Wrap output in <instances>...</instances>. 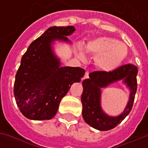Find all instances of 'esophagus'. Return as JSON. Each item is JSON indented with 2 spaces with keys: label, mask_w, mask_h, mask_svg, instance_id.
Masks as SVG:
<instances>
[{
  "label": "esophagus",
  "mask_w": 148,
  "mask_h": 148,
  "mask_svg": "<svg viewBox=\"0 0 148 148\" xmlns=\"http://www.w3.org/2000/svg\"><path fill=\"white\" fill-rule=\"evenodd\" d=\"M88 77H89V71H86V74H85V75H84L82 80H84V79H86V78H88Z\"/></svg>",
  "instance_id": "esophagus-1"
}]
</instances>
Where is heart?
I'll use <instances>...</instances> for the list:
<instances>
[{
    "instance_id": "heart-1",
    "label": "heart",
    "mask_w": 148,
    "mask_h": 148,
    "mask_svg": "<svg viewBox=\"0 0 148 148\" xmlns=\"http://www.w3.org/2000/svg\"><path fill=\"white\" fill-rule=\"evenodd\" d=\"M86 50L88 53L95 55V64L101 70L111 72L117 69L127 53V47L123 42L110 37H98L87 42ZM81 57L86 56L83 47H78Z\"/></svg>"
}]
</instances>
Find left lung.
Here are the masks:
<instances>
[{"mask_svg":"<svg viewBox=\"0 0 148 148\" xmlns=\"http://www.w3.org/2000/svg\"><path fill=\"white\" fill-rule=\"evenodd\" d=\"M136 66L127 64L121 66L111 72L95 71L89 74V78L82 82V116L87 124L95 129L108 131L114 128L129 114L133 106L137 90ZM118 80H122L130 91L129 101L124 112L116 117L106 114L101 107V89Z\"/></svg>","mask_w":148,"mask_h":148,"instance_id":"8db88e82","label":"left lung"}]
</instances>
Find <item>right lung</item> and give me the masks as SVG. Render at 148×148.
Instances as JSON below:
<instances>
[{
    "label": "right lung",
    "mask_w": 148,
    "mask_h": 148,
    "mask_svg": "<svg viewBox=\"0 0 148 148\" xmlns=\"http://www.w3.org/2000/svg\"><path fill=\"white\" fill-rule=\"evenodd\" d=\"M74 31V26L49 27L31 43L21 58L13 92L20 111L27 119L54 117L71 85L80 82L85 75L82 68L61 66L53 49L55 41L71 43L66 36Z\"/></svg>",
    "instance_id": "1"
}]
</instances>
